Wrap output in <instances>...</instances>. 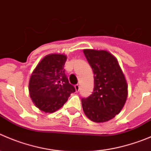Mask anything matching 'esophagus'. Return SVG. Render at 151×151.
I'll list each match as a JSON object with an SVG mask.
<instances>
[{
	"label": "esophagus",
	"mask_w": 151,
	"mask_h": 151,
	"mask_svg": "<svg viewBox=\"0 0 151 151\" xmlns=\"http://www.w3.org/2000/svg\"><path fill=\"white\" fill-rule=\"evenodd\" d=\"M75 88H76V92L79 91V90H80V85H79V84H76V85H75Z\"/></svg>",
	"instance_id": "34e87169"
}]
</instances>
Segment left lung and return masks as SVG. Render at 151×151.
<instances>
[{"instance_id": "8db88e82", "label": "left lung", "mask_w": 151, "mask_h": 151, "mask_svg": "<svg viewBox=\"0 0 151 151\" xmlns=\"http://www.w3.org/2000/svg\"><path fill=\"white\" fill-rule=\"evenodd\" d=\"M94 74L93 92L81 99L86 116L95 122H104L119 113L127 97V85L117 59L105 50H84Z\"/></svg>"}]
</instances>
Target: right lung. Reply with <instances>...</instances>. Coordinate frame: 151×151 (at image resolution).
Returning a JSON list of instances; mask_svg holds the SVG:
<instances>
[{
  "mask_svg": "<svg viewBox=\"0 0 151 151\" xmlns=\"http://www.w3.org/2000/svg\"><path fill=\"white\" fill-rule=\"evenodd\" d=\"M67 56L50 54L41 60L30 77L29 91L38 108L45 113H53L61 108L76 92L70 84L64 66Z\"/></svg>",
  "mask_w": 151,
  "mask_h": 151,
  "instance_id": "1",
  "label": "right lung"
}]
</instances>
